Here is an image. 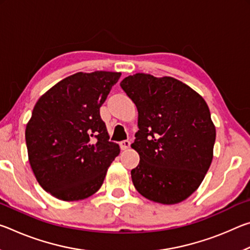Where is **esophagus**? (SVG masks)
Listing matches in <instances>:
<instances>
[{"mask_svg":"<svg viewBox=\"0 0 250 250\" xmlns=\"http://www.w3.org/2000/svg\"><path fill=\"white\" fill-rule=\"evenodd\" d=\"M130 146H131V142L129 140H124V141L120 142V147H121L122 150L129 149Z\"/></svg>","mask_w":250,"mask_h":250,"instance_id":"34e87169","label":"esophagus"}]
</instances>
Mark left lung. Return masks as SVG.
I'll return each mask as SVG.
<instances>
[{
	"label": "left lung",
	"mask_w": 250,
	"mask_h": 250,
	"mask_svg": "<svg viewBox=\"0 0 250 250\" xmlns=\"http://www.w3.org/2000/svg\"><path fill=\"white\" fill-rule=\"evenodd\" d=\"M137 105L139 131L132 149L134 188L161 204H176L196 191L213 160L216 131L205 100L172 77L135 74L120 83Z\"/></svg>",
	"instance_id": "left-lung-1"
}]
</instances>
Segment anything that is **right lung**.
Here are the masks:
<instances>
[{"label":"right lung","instance_id":"add662e5","mask_svg":"<svg viewBox=\"0 0 250 250\" xmlns=\"http://www.w3.org/2000/svg\"><path fill=\"white\" fill-rule=\"evenodd\" d=\"M121 74L77 73L43 95L25 130L28 160L40 185L62 201L101 188L119 146L109 141L100 107Z\"/></svg>","mask_w":250,"mask_h":250}]
</instances>
